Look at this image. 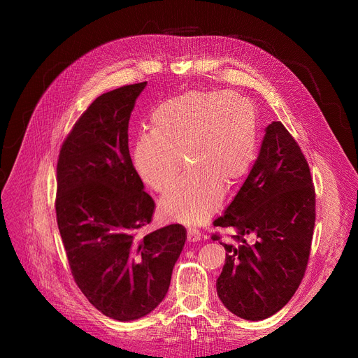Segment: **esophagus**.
I'll return each mask as SVG.
<instances>
[{
	"instance_id": "esophagus-1",
	"label": "esophagus",
	"mask_w": 358,
	"mask_h": 358,
	"mask_svg": "<svg viewBox=\"0 0 358 358\" xmlns=\"http://www.w3.org/2000/svg\"><path fill=\"white\" fill-rule=\"evenodd\" d=\"M200 238H201V232L199 229H196V228L187 229V239H189L190 242H197V241H200Z\"/></svg>"
}]
</instances>
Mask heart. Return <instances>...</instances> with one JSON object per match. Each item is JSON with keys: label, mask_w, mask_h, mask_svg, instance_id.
I'll use <instances>...</instances> for the list:
<instances>
[{"label": "heart", "mask_w": 358, "mask_h": 358, "mask_svg": "<svg viewBox=\"0 0 358 358\" xmlns=\"http://www.w3.org/2000/svg\"><path fill=\"white\" fill-rule=\"evenodd\" d=\"M152 131L138 138L134 162L143 181L165 193V216L197 223L219 206L224 187L247 176L257 149V110L245 97L228 91H189L161 103L150 115Z\"/></svg>", "instance_id": "b5f03b06"}]
</instances>
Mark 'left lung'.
I'll return each mask as SVG.
<instances>
[{
  "instance_id": "obj_1",
  "label": "left lung",
  "mask_w": 358,
  "mask_h": 358,
  "mask_svg": "<svg viewBox=\"0 0 358 358\" xmlns=\"http://www.w3.org/2000/svg\"><path fill=\"white\" fill-rule=\"evenodd\" d=\"M315 216L308 161L283 123L273 122L250 176L213 222L235 232L220 242L227 259L216 289L227 309L261 321L287 305L308 267Z\"/></svg>"
}]
</instances>
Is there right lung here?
<instances>
[{
	"label": "right lung",
	"instance_id": "1",
	"mask_svg": "<svg viewBox=\"0 0 358 358\" xmlns=\"http://www.w3.org/2000/svg\"><path fill=\"white\" fill-rule=\"evenodd\" d=\"M146 83L101 94L73 124L56 165V220L75 283L116 321H135L165 297L187 232L142 231L155 203L131 164L129 119Z\"/></svg>",
	"mask_w": 358,
	"mask_h": 358
}]
</instances>
